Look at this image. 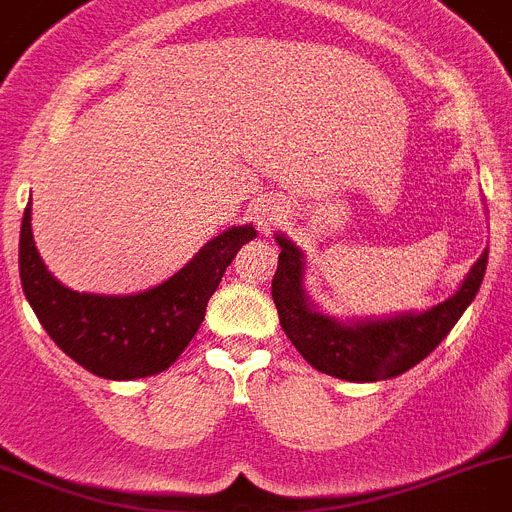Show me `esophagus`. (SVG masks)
I'll list each match as a JSON object with an SVG mask.
<instances>
[{"mask_svg": "<svg viewBox=\"0 0 512 512\" xmlns=\"http://www.w3.org/2000/svg\"><path fill=\"white\" fill-rule=\"evenodd\" d=\"M281 205H276L274 200H259V203L253 205V220L261 225V228H271V225H276L281 220Z\"/></svg>", "mask_w": 512, "mask_h": 512, "instance_id": "esophagus-1", "label": "esophagus"}]
</instances>
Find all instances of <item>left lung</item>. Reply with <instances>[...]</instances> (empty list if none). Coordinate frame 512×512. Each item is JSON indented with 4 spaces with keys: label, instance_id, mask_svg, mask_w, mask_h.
Listing matches in <instances>:
<instances>
[{
    "label": "left lung",
    "instance_id": "8db88e82",
    "mask_svg": "<svg viewBox=\"0 0 512 512\" xmlns=\"http://www.w3.org/2000/svg\"><path fill=\"white\" fill-rule=\"evenodd\" d=\"M279 266L271 297L279 309L281 330L312 368L342 381H386L406 373L449 335L470 307L485 279L487 251L472 266L457 294L421 314H398L388 320L340 322L317 312L304 294V256L292 241L276 236Z\"/></svg>",
    "mask_w": 512,
    "mask_h": 512
}]
</instances>
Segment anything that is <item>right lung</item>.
I'll return each mask as SVG.
<instances>
[{
    "label": "right lung",
    "instance_id": "obj_1",
    "mask_svg": "<svg viewBox=\"0 0 512 512\" xmlns=\"http://www.w3.org/2000/svg\"><path fill=\"white\" fill-rule=\"evenodd\" d=\"M32 208L20 231V279L30 307L53 342L98 378L131 381L170 368L205 320L208 299L243 243L256 238L253 225H233L205 243L175 276L126 297L73 292L42 264L32 241Z\"/></svg>",
    "mask_w": 512,
    "mask_h": 512
}]
</instances>
